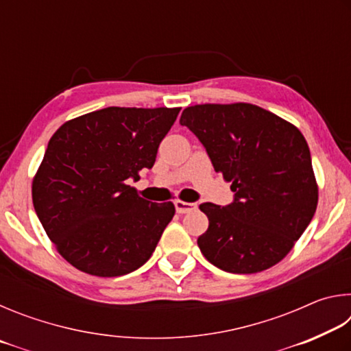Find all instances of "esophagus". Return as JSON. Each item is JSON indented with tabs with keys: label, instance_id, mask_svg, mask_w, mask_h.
I'll return each instance as SVG.
<instances>
[{
	"label": "esophagus",
	"instance_id": "obj_1",
	"mask_svg": "<svg viewBox=\"0 0 351 351\" xmlns=\"http://www.w3.org/2000/svg\"><path fill=\"white\" fill-rule=\"evenodd\" d=\"M175 207H176V212L178 213H189V212H193L195 209H197V204L186 203V201L176 199L175 201Z\"/></svg>",
	"mask_w": 351,
	"mask_h": 351
}]
</instances>
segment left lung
Listing matches in <instances>:
<instances>
[{"label": "left lung", "mask_w": 351, "mask_h": 351, "mask_svg": "<svg viewBox=\"0 0 351 351\" xmlns=\"http://www.w3.org/2000/svg\"><path fill=\"white\" fill-rule=\"evenodd\" d=\"M180 123L199 139L234 192L228 206H199L209 218L198 239L204 257L232 274L265 271L287 257L319 198L299 128L252 104L187 106Z\"/></svg>", "instance_id": "obj_1"}]
</instances>
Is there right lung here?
<instances>
[{"mask_svg": "<svg viewBox=\"0 0 351 351\" xmlns=\"http://www.w3.org/2000/svg\"><path fill=\"white\" fill-rule=\"evenodd\" d=\"M181 108H108L64 122L32 181L40 223L86 274L125 276L152 257L175 206L141 198L130 181L156 161Z\"/></svg>", "mask_w": 351, "mask_h": 351, "instance_id": "obj_1", "label": "right lung"}]
</instances>
